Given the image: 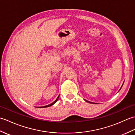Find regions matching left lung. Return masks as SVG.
<instances>
[{"instance_id": "obj_1", "label": "left lung", "mask_w": 135, "mask_h": 135, "mask_svg": "<svg viewBox=\"0 0 135 135\" xmlns=\"http://www.w3.org/2000/svg\"><path fill=\"white\" fill-rule=\"evenodd\" d=\"M122 86H121V88H122ZM119 89V90H120ZM85 100V101L86 102H88V103H91V102H89V101H88V100Z\"/></svg>"}]
</instances>
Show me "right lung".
<instances>
[{
	"label": "right lung",
	"instance_id": "right-lung-1",
	"mask_svg": "<svg viewBox=\"0 0 135 135\" xmlns=\"http://www.w3.org/2000/svg\"><path fill=\"white\" fill-rule=\"evenodd\" d=\"M59 96H60V94L59 95V96L57 97V98L56 99V100H55V101H54V102H53L52 103H51V104H49V105H45V106H43V107H39V108H46V107H50V106H51V105H53V104H55V103L57 102V100H58V99H59Z\"/></svg>",
	"mask_w": 135,
	"mask_h": 135
}]
</instances>
